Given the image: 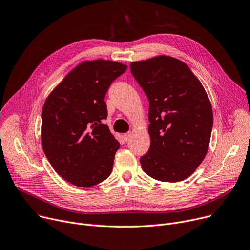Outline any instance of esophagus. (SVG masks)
<instances>
[{"instance_id": "1", "label": "esophagus", "mask_w": 250, "mask_h": 250, "mask_svg": "<svg viewBox=\"0 0 250 250\" xmlns=\"http://www.w3.org/2000/svg\"><path fill=\"white\" fill-rule=\"evenodd\" d=\"M130 137H131V132H126V134H125V135H124V140H125V142H128V140L130 139Z\"/></svg>"}]
</instances>
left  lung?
<instances>
[{"mask_svg":"<svg viewBox=\"0 0 250 250\" xmlns=\"http://www.w3.org/2000/svg\"><path fill=\"white\" fill-rule=\"evenodd\" d=\"M130 71L149 103L151 146L140 159L142 169L162 182L187 179L207 154L213 126L203 85L187 64L171 56L131 62Z\"/></svg>","mask_w":250,"mask_h":250,"instance_id":"left-lung-1","label":"left lung"}]
</instances>
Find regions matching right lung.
<instances>
[{
	"instance_id": "right-lung-1",
	"label": "right lung",
	"mask_w": 250,
	"mask_h": 250,
	"mask_svg": "<svg viewBox=\"0 0 250 250\" xmlns=\"http://www.w3.org/2000/svg\"><path fill=\"white\" fill-rule=\"evenodd\" d=\"M127 66L110 60L84 61L72 69L46 98L41 141L45 156L64 180L91 187L112 171L120 147L104 121L105 94Z\"/></svg>"
}]
</instances>
